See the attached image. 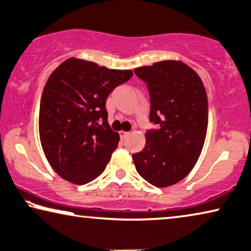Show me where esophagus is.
Segmentation results:
<instances>
[{
    "label": "esophagus",
    "instance_id": "obj_1",
    "mask_svg": "<svg viewBox=\"0 0 251 251\" xmlns=\"http://www.w3.org/2000/svg\"><path fill=\"white\" fill-rule=\"evenodd\" d=\"M129 134H130L129 131H125V130H121V131H120V135H121V137H122L123 139H126L127 137H128Z\"/></svg>",
    "mask_w": 251,
    "mask_h": 251
}]
</instances>
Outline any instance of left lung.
I'll use <instances>...</instances> for the list:
<instances>
[{
  "label": "left lung",
  "instance_id": "left-lung-1",
  "mask_svg": "<svg viewBox=\"0 0 251 251\" xmlns=\"http://www.w3.org/2000/svg\"><path fill=\"white\" fill-rule=\"evenodd\" d=\"M151 95V122L142 151L133 154L136 171L156 187H169L188 175L205 144L208 99L199 75L181 61L156 62L135 69Z\"/></svg>",
  "mask_w": 251,
  "mask_h": 251
}]
</instances>
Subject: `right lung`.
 <instances>
[{
	"instance_id": "1",
	"label": "right lung",
	"mask_w": 251,
	"mask_h": 251,
	"mask_svg": "<svg viewBox=\"0 0 251 251\" xmlns=\"http://www.w3.org/2000/svg\"><path fill=\"white\" fill-rule=\"evenodd\" d=\"M131 76L130 70H109L77 57L67 58L50 75L40 104V139L63 179L84 185L105 171L120 142L108 125L106 100Z\"/></svg>"
}]
</instances>
